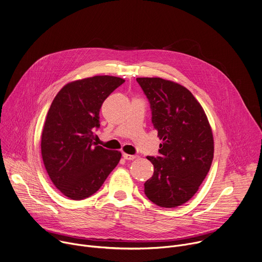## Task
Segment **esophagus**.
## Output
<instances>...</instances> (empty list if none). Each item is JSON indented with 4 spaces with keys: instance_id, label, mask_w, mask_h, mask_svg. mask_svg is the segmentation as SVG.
Returning a JSON list of instances; mask_svg holds the SVG:
<instances>
[{
    "instance_id": "1",
    "label": "esophagus",
    "mask_w": 262,
    "mask_h": 262,
    "mask_svg": "<svg viewBox=\"0 0 262 262\" xmlns=\"http://www.w3.org/2000/svg\"><path fill=\"white\" fill-rule=\"evenodd\" d=\"M123 158H124V160H127V161H133V160L137 159V156H132V155L123 154Z\"/></svg>"
}]
</instances>
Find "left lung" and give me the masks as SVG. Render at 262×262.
<instances>
[{
  "label": "left lung",
  "instance_id": "obj_1",
  "mask_svg": "<svg viewBox=\"0 0 262 262\" xmlns=\"http://www.w3.org/2000/svg\"><path fill=\"white\" fill-rule=\"evenodd\" d=\"M150 103L158 130L160 157H147L155 167L144 183L147 198L171 208L188 202L199 190L213 159V137L205 112L190 90L161 78H138Z\"/></svg>",
  "mask_w": 262,
  "mask_h": 262
}]
</instances>
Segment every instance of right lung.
Masks as SVG:
<instances>
[{"label": "right lung", "mask_w": 262, "mask_h": 262, "mask_svg": "<svg viewBox=\"0 0 262 262\" xmlns=\"http://www.w3.org/2000/svg\"><path fill=\"white\" fill-rule=\"evenodd\" d=\"M125 81L95 76L66 84L54 98L41 136V156L56 188L72 200L96 193L121 159L94 141L104 99Z\"/></svg>", "instance_id": "right-lung-1"}]
</instances>
